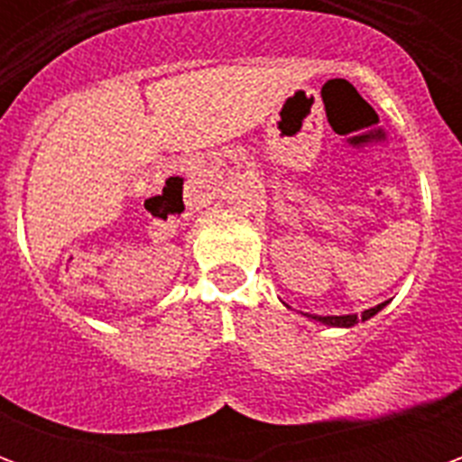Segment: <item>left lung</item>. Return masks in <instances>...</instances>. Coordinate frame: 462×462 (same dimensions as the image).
Segmentation results:
<instances>
[{"label": "left lung", "mask_w": 462, "mask_h": 462, "mask_svg": "<svg viewBox=\"0 0 462 462\" xmlns=\"http://www.w3.org/2000/svg\"><path fill=\"white\" fill-rule=\"evenodd\" d=\"M386 307V304H378V307H374V310H366L361 317H356V314H346V317H311V319L321 321V324H329V327H354V324H358V321H366L371 319L376 311H381Z\"/></svg>", "instance_id": "8db88e82"}]
</instances>
